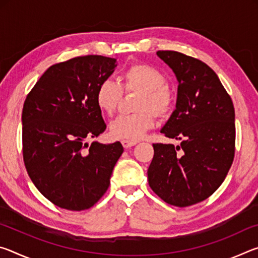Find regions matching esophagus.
I'll return each mask as SVG.
<instances>
[{
	"instance_id": "esophagus-1",
	"label": "esophagus",
	"mask_w": 258,
	"mask_h": 258,
	"mask_svg": "<svg viewBox=\"0 0 258 258\" xmlns=\"http://www.w3.org/2000/svg\"><path fill=\"white\" fill-rule=\"evenodd\" d=\"M121 145H123L125 149H127V148H131L137 145V141H127V140H123V141H121Z\"/></svg>"
}]
</instances>
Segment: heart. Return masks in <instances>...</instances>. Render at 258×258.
Here are the masks:
<instances>
[{"mask_svg": "<svg viewBox=\"0 0 258 258\" xmlns=\"http://www.w3.org/2000/svg\"><path fill=\"white\" fill-rule=\"evenodd\" d=\"M125 92H139L132 115L119 116L110 124L112 138L138 141L156 124V116L166 117L174 106L173 91L163 73L148 64H133L121 76V86L111 80H104L98 86L95 101L100 110L112 115Z\"/></svg>", "mask_w": 258, "mask_h": 258, "instance_id": "obj_1", "label": "heart"}]
</instances>
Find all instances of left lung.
<instances>
[{
	"mask_svg": "<svg viewBox=\"0 0 258 258\" xmlns=\"http://www.w3.org/2000/svg\"><path fill=\"white\" fill-rule=\"evenodd\" d=\"M157 55L178 82L176 109L160 132L181 145H152L148 181L165 203L186 207L207 199L228 175L234 158V107L215 72L203 61L176 51Z\"/></svg>",
	"mask_w": 258,
	"mask_h": 258,
	"instance_id": "obj_1",
	"label": "left lung"
}]
</instances>
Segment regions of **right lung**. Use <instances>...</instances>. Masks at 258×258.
<instances>
[{"label": "right lung", "mask_w": 258, "mask_h": 258, "mask_svg": "<svg viewBox=\"0 0 258 258\" xmlns=\"http://www.w3.org/2000/svg\"><path fill=\"white\" fill-rule=\"evenodd\" d=\"M116 59L76 56L55 63L28 93L23 108V155L38 191L55 206L84 211L106 194L123 154L120 142L86 141L106 130L95 94Z\"/></svg>", "instance_id": "add662e5"}]
</instances>
